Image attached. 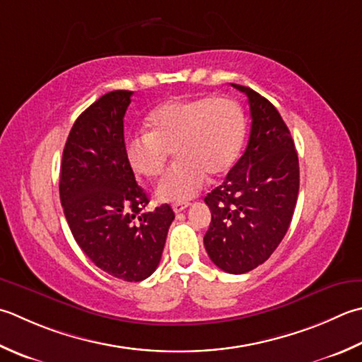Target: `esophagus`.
Masks as SVG:
<instances>
[{"instance_id": "34e87169", "label": "esophagus", "mask_w": 362, "mask_h": 362, "mask_svg": "<svg viewBox=\"0 0 362 362\" xmlns=\"http://www.w3.org/2000/svg\"><path fill=\"white\" fill-rule=\"evenodd\" d=\"M188 205H189V204H187V202H183V204L177 202V204H174V205H173V210L175 211V214H180V211L185 210V209L188 207Z\"/></svg>"}]
</instances>
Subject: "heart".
Listing matches in <instances>:
<instances>
[{"label": "heart", "mask_w": 362, "mask_h": 362, "mask_svg": "<svg viewBox=\"0 0 362 362\" xmlns=\"http://www.w3.org/2000/svg\"><path fill=\"white\" fill-rule=\"evenodd\" d=\"M148 132L127 138L125 155L134 173L158 177L169 155L177 163L155 188L161 202H185L235 166L246 136L242 106L229 97L169 100L147 116Z\"/></svg>", "instance_id": "obj_1"}]
</instances>
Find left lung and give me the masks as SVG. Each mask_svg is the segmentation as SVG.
Instances as JSON below:
<instances>
[{"instance_id":"obj_1","label":"left lung","mask_w":362,"mask_h":362,"mask_svg":"<svg viewBox=\"0 0 362 362\" xmlns=\"http://www.w3.org/2000/svg\"><path fill=\"white\" fill-rule=\"evenodd\" d=\"M246 151L221 185L205 196L211 221L204 245L211 262L230 274L254 270L272 256L292 221L300 189L298 153L278 110L251 88Z\"/></svg>"}]
</instances>
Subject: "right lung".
<instances>
[{
	"instance_id": "obj_1",
	"label": "right lung",
	"mask_w": 362,
	"mask_h": 362,
	"mask_svg": "<svg viewBox=\"0 0 362 362\" xmlns=\"http://www.w3.org/2000/svg\"><path fill=\"white\" fill-rule=\"evenodd\" d=\"M132 90H112L84 110L62 152L59 196L72 235L94 264L139 282L160 264L174 211H147L148 197L125 155L124 116Z\"/></svg>"
}]
</instances>
